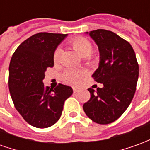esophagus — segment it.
Returning a JSON list of instances; mask_svg holds the SVG:
<instances>
[{
  "label": "esophagus",
  "instance_id": "1",
  "mask_svg": "<svg viewBox=\"0 0 150 150\" xmlns=\"http://www.w3.org/2000/svg\"><path fill=\"white\" fill-rule=\"evenodd\" d=\"M73 91L74 92H77V91H79V88H73Z\"/></svg>",
  "mask_w": 150,
  "mask_h": 150
}]
</instances>
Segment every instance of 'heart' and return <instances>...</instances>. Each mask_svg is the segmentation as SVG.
Wrapping results in <instances>:
<instances>
[{
  "mask_svg": "<svg viewBox=\"0 0 150 150\" xmlns=\"http://www.w3.org/2000/svg\"><path fill=\"white\" fill-rule=\"evenodd\" d=\"M72 46H74L77 51H78L83 57L89 56L92 52V45L91 43L86 39L84 38H77L71 41ZM62 54V49L57 48L54 53V62H58L60 60ZM86 74L84 70H76L74 68L67 69L62 75V81L66 83L71 85H77L80 81L82 77H83Z\"/></svg>",
  "mask_w": 150,
  "mask_h": 150,
  "instance_id": "1",
  "label": "heart"
}]
</instances>
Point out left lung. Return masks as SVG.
Returning <instances> with one entry per match:
<instances>
[{"label":"left lung","mask_w":150,"mask_h":150,"mask_svg":"<svg viewBox=\"0 0 150 150\" xmlns=\"http://www.w3.org/2000/svg\"><path fill=\"white\" fill-rule=\"evenodd\" d=\"M85 34L98 46L100 62L92 77L104 87L96 91L88 88L91 98L83 108L92 121L107 125L118 119L131 103L139 66L132 46L115 33L98 29Z\"/></svg>","instance_id":"1"}]
</instances>
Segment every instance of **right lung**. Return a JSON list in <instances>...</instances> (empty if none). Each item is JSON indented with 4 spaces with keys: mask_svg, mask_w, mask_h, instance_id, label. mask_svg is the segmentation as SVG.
Returning <instances> with one entry per match:
<instances>
[{
    "mask_svg": "<svg viewBox=\"0 0 150 150\" xmlns=\"http://www.w3.org/2000/svg\"><path fill=\"white\" fill-rule=\"evenodd\" d=\"M67 34L38 33L24 41L12 56L8 68V89L14 106L32 126L44 129L54 125L63 104L73 93L59 83L54 90L45 87L47 67L54 66V53Z\"/></svg>",
    "mask_w": 150,
    "mask_h": 150,
    "instance_id": "add662e5",
    "label": "right lung"
}]
</instances>
